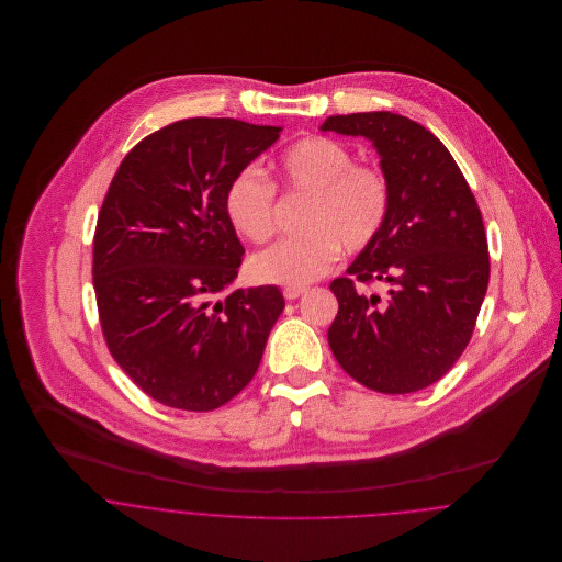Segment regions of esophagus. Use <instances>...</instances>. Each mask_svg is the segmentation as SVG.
Wrapping results in <instances>:
<instances>
[{"label":"esophagus","instance_id":"esophagus-1","mask_svg":"<svg viewBox=\"0 0 562 562\" xmlns=\"http://www.w3.org/2000/svg\"><path fill=\"white\" fill-rule=\"evenodd\" d=\"M307 292V288H285L283 290V296L288 299V301H296L299 296H303Z\"/></svg>","mask_w":562,"mask_h":562}]
</instances>
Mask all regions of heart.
Here are the masks:
<instances>
[{
	"label": "heart",
	"mask_w": 562,
	"mask_h": 562,
	"mask_svg": "<svg viewBox=\"0 0 562 562\" xmlns=\"http://www.w3.org/2000/svg\"><path fill=\"white\" fill-rule=\"evenodd\" d=\"M277 170L288 192L307 194L299 227L303 234L257 252L250 277L261 283L301 288L324 277L339 248L357 255L381 236L390 216V181L374 164L355 161L352 151L326 136H307L288 147ZM274 183L255 166L240 168L227 183L223 210L232 229L252 244L274 234Z\"/></svg>",
	"instance_id": "heart-1"
}]
</instances>
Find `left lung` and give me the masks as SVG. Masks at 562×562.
<instances>
[{"label": "left lung", "instance_id": "8db88e82", "mask_svg": "<svg viewBox=\"0 0 562 562\" xmlns=\"http://www.w3.org/2000/svg\"><path fill=\"white\" fill-rule=\"evenodd\" d=\"M322 132L372 140L392 192L381 236L330 283L339 310L328 346L368 390L419 392L457 363L476 326L488 285L479 203L443 143L406 116L339 114ZM352 278L391 292L363 295Z\"/></svg>", "mask_w": 562, "mask_h": 562}]
</instances>
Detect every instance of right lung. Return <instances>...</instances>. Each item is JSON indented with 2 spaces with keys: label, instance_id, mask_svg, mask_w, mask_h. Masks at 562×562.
Here are the masks:
<instances>
[{
  "label": "right lung",
  "instance_id": "1",
  "mask_svg": "<svg viewBox=\"0 0 562 562\" xmlns=\"http://www.w3.org/2000/svg\"><path fill=\"white\" fill-rule=\"evenodd\" d=\"M281 127L186 119L121 161L92 241V285L105 344L154 401L214 411L255 376L285 301L279 288L236 290L244 255L223 196Z\"/></svg>",
  "mask_w": 562,
  "mask_h": 562
}]
</instances>
